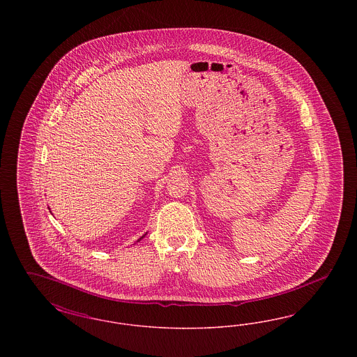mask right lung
<instances>
[{"mask_svg": "<svg viewBox=\"0 0 357 357\" xmlns=\"http://www.w3.org/2000/svg\"><path fill=\"white\" fill-rule=\"evenodd\" d=\"M142 238H143V237H142ZM142 238H139V239H137V241H140V239H142Z\"/></svg>", "mask_w": 357, "mask_h": 357, "instance_id": "1", "label": "right lung"}]
</instances>
